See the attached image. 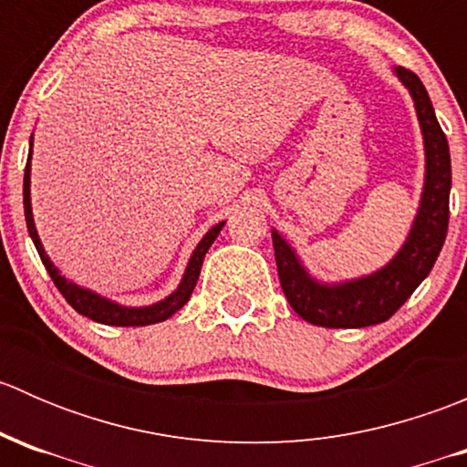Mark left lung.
<instances>
[{
	"instance_id": "left-lung-1",
	"label": "left lung",
	"mask_w": 467,
	"mask_h": 467,
	"mask_svg": "<svg viewBox=\"0 0 467 467\" xmlns=\"http://www.w3.org/2000/svg\"><path fill=\"white\" fill-rule=\"evenodd\" d=\"M393 74L411 94L425 146V182L411 230L400 251L368 275L323 282L309 273L296 248L275 228L271 230L282 291L294 312L312 325L368 327L389 321L430 275L445 244L451 190L450 146L420 78L404 67H393Z\"/></svg>"
}]
</instances>
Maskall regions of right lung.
Listing matches in <instances>:
<instances>
[{
    "label": "right lung",
    "instance_id": "add662e5",
    "mask_svg": "<svg viewBox=\"0 0 467 467\" xmlns=\"http://www.w3.org/2000/svg\"><path fill=\"white\" fill-rule=\"evenodd\" d=\"M29 146H31V153H33V135H31ZM31 153H29V160H26V169H25L26 228H29V234H31L33 244H36L37 255H40L42 264H45L47 273L51 275L54 285L58 286L60 294L65 296V300H67V303L72 305V307L77 309L78 314H83V317L92 318V321L103 323V325H117V327L153 325V323H160V321H167L169 317H173V314H176L178 309H181L182 305L187 303V300H190L192 291H194L196 282H199L201 266H203V260H205V253L210 251V246L214 244V239L219 237V233H221V228L225 225V221H219L216 225H212V228L203 234V239L196 244V248L192 251V255H190V262H187V266H185V273H182L181 282H178V286L171 291V294L164 296V298L158 300V303L144 305V307H129V305H119V303H115V300L106 298V296L97 294V291L86 289V286H81V285H77V282L67 280V277H65L63 273L58 271V266L51 262V257L47 255L45 246H42V242H40V234H37V230H36V221H33Z\"/></svg>",
    "mask_w": 467,
    "mask_h": 467
}]
</instances>
